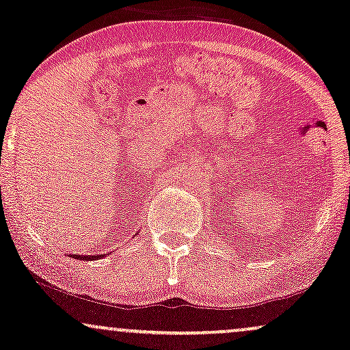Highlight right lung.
I'll return each instance as SVG.
<instances>
[{
	"instance_id": "obj_1",
	"label": "right lung",
	"mask_w": 350,
	"mask_h": 350,
	"mask_svg": "<svg viewBox=\"0 0 350 350\" xmlns=\"http://www.w3.org/2000/svg\"><path fill=\"white\" fill-rule=\"evenodd\" d=\"M77 258H81V260H87V262H90V260H96V258H100L101 255H76Z\"/></svg>"
}]
</instances>
